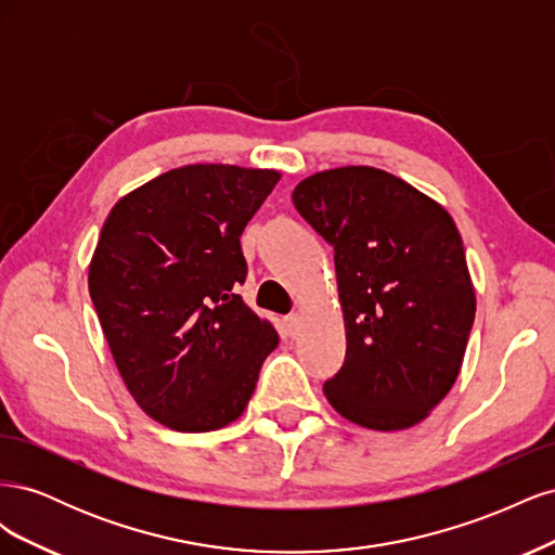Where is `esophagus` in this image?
Masks as SVG:
<instances>
[{"label": "esophagus", "instance_id": "esophagus-1", "mask_svg": "<svg viewBox=\"0 0 555 555\" xmlns=\"http://www.w3.org/2000/svg\"><path fill=\"white\" fill-rule=\"evenodd\" d=\"M282 324H284V333H287L289 338H296V335L300 333V317H298V314L284 317V319H282Z\"/></svg>", "mask_w": 555, "mask_h": 555}]
</instances>
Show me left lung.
I'll return each mask as SVG.
<instances>
[{
    "mask_svg": "<svg viewBox=\"0 0 555 555\" xmlns=\"http://www.w3.org/2000/svg\"><path fill=\"white\" fill-rule=\"evenodd\" d=\"M292 198L335 251L347 354L328 402L373 430L424 422L461 373L477 310L451 215L373 166L314 173Z\"/></svg>",
    "mask_w": 555,
    "mask_h": 555,
    "instance_id": "8db88e82",
    "label": "left lung"
}]
</instances>
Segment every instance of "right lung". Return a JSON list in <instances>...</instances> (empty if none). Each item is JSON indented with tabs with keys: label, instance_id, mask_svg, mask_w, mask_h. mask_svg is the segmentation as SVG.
Listing matches in <instances>:
<instances>
[{
	"label": "right lung",
	"instance_id": "add662e5",
	"mask_svg": "<svg viewBox=\"0 0 555 555\" xmlns=\"http://www.w3.org/2000/svg\"><path fill=\"white\" fill-rule=\"evenodd\" d=\"M278 171L192 164L145 182L108 212L90 263V296L129 393L180 433L217 430L243 414L271 322L236 294L241 233Z\"/></svg>",
	"mask_w": 555,
	"mask_h": 555
}]
</instances>
